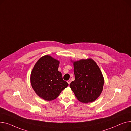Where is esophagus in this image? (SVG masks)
Listing matches in <instances>:
<instances>
[{
	"label": "esophagus",
	"instance_id": "34e87169",
	"mask_svg": "<svg viewBox=\"0 0 131 131\" xmlns=\"http://www.w3.org/2000/svg\"><path fill=\"white\" fill-rule=\"evenodd\" d=\"M67 82H68V83L69 84H70V82H71V80H68L67 81Z\"/></svg>",
	"mask_w": 131,
	"mask_h": 131
}]
</instances>
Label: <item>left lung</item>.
Wrapping results in <instances>:
<instances>
[{
    "label": "left lung",
    "mask_w": 131,
    "mask_h": 131,
    "mask_svg": "<svg viewBox=\"0 0 131 131\" xmlns=\"http://www.w3.org/2000/svg\"><path fill=\"white\" fill-rule=\"evenodd\" d=\"M75 80L70 87L79 101L88 103L94 102L101 94L104 79L94 60L81 59L73 62Z\"/></svg>",
    "instance_id": "left-lung-1"
}]
</instances>
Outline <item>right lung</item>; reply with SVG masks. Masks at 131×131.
Instances as JSON below:
<instances>
[{
    "mask_svg": "<svg viewBox=\"0 0 131 131\" xmlns=\"http://www.w3.org/2000/svg\"><path fill=\"white\" fill-rule=\"evenodd\" d=\"M60 62L49 55L41 57L35 63L30 74V83L35 93L45 101L57 98L68 86L58 71Z\"/></svg>",
    "mask_w": 131,
    "mask_h": 131,
    "instance_id": "add662e5",
    "label": "right lung"
}]
</instances>
